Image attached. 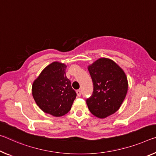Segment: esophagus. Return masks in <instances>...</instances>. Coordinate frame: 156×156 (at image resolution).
Wrapping results in <instances>:
<instances>
[{
  "mask_svg": "<svg viewBox=\"0 0 156 156\" xmlns=\"http://www.w3.org/2000/svg\"><path fill=\"white\" fill-rule=\"evenodd\" d=\"M76 94H77V96H78V97H80V96H81V91H80V90H77V91H76Z\"/></svg>",
  "mask_w": 156,
  "mask_h": 156,
  "instance_id": "esophagus-1",
  "label": "esophagus"
}]
</instances>
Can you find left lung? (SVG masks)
Masks as SVG:
<instances>
[{"mask_svg":"<svg viewBox=\"0 0 156 156\" xmlns=\"http://www.w3.org/2000/svg\"><path fill=\"white\" fill-rule=\"evenodd\" d=\"M92 79V96L87 99L91 113L100 119L112 115L119 109L126 96V75L115 62L109 58L98 59L88 66Z\"/></svg>","mask_w":156,"mask_h":156,"instance_id":"left-lung-1","label":"left lung"}]
</instances>
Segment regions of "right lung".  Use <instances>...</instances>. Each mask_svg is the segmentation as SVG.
Segmentation results:
<instances>
[{"label": "right lung", "instance_id": "right-lung-1", "mask_svg": "<svg viewBox=\"0 0 156 156\" xmlns=\"http://www.w3.org/2000/svg\"><path fill=\"white\" fill-rule=\"evenodd\" d=\"M66 65L53 62L43 69L32 85V94L40 109L54 117L71 110L76 97L71 81L66 76Z\"/></svg>", "mask_w": 156, "mask_h": 156}]
</instances>
